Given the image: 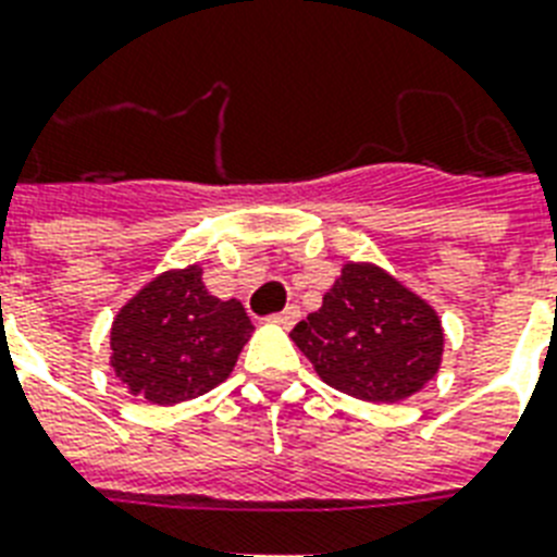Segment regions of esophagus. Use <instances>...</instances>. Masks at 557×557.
<instances>
[{
  "label": "esophagus",
  "mask_w": 557,
  "mask_h": 557,
  "mask_svg": "<svg viewBox=\"0 0 557 557\" xmlns=\"http://www.w3.org/2000/svg\"><path fill=\"white\" fill-rule=\"evenodd\" d=\"M297 318H300V306L292 304V306H286L283 312L271 314L269 321H271V323H277V326H286V330H288V326H295Z\"/></svg>",
  "instance_id": "obj_1"
}]
</instances>
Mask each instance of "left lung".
<instances>
[{"mask_svg": "<svg viewBox=\"0 0 557 557\" xmlns=\"http://www.w3.org/2000/svg\"><path fill=\"white\" fill-rule=\"evenodd\" d=\"M330 387L361 401H405L440 372L436 309L375 262H344L318 312L292 330Z\"/></svg>", "mask_w": 557, "mask_h": 557, "instance_id": "1", "label": "left lung"}]
</instances>
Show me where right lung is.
I'll return each instance as SVG.
<instances>
[{"label": "right lung", "instance_id": "add662e5", "mask_svg": "<svg viewBox=\"0 0 557 557\" xmlns=\"http://www.w3.org/2000/svg\"><path fill=\"white\" fill-rule=\"evenodd\" d=\"M251 332L243 304L210 295L193 262L161 271L117 309L109 364L133 396L178 405L219 387Z\"/></svg>", "mask_w": 557, "mask_h": 557}]
</instances>
